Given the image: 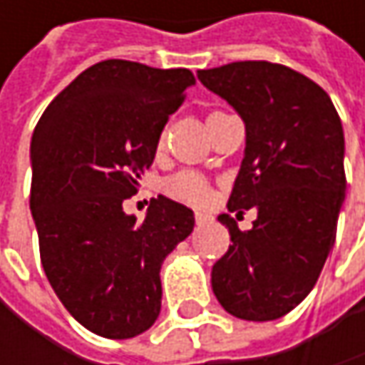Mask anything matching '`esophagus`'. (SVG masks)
<instances>
[{"instance_id": "obj_1", "label": "esophagus", "mask_w": 365, "mask_h": 365, "mask_svg": "<svg viewBox=\"0 0 365 365\" xmlns=\"http://www.w3.org/2000/svg\"><path fill=\"white\" fill-rule=\"evenodd\" d=\"M209 222V215H205V213H196V226H205Z\"/></svg>"}]
</instances>
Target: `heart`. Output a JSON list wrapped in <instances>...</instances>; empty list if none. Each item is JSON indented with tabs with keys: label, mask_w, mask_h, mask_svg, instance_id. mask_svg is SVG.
Listing matches in <instances>:
<instances>
[{
	"label": "heart",
	"mask_w": 365,
	"mask_h": 365,
	"mask_svg": "<svg viewBox=\"0 0 365 365\" xmlns=\"http://www.w3.org/2000/svg\"><path fill=\"white\" fill-rule=\"evenodd\" d=\"M165 137L160 139L158 145H163ZM165 192L175 198V200H182L187 205H194V207H202L211 200V187L209 183L205 182L198 173H192V171H182L173 178H169L165 183Z\"/></svg>",
	"instance_id": "heart-1"
}]
</instances>
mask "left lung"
<instances>
[{
    "label": "left lung",
    "instance_id": "8db88e82",
    "mask_svg": "<svg viewBox=\"0 0 365 365\" xmlns=\"http://www.w3.org/2000/svg\"><path fill=\"white\" fill-rule=\"evenodd\" d=\"M198 80L245 122V156L228 211L254 207L252 230L217 220L232 245L211 270L217 302L245 322H272L313 289L344 202V133L328 93L268 61L200 69Z\"/></svg>",
    "mask_w": 365,
    "mask_h": 365
}]
</instances>
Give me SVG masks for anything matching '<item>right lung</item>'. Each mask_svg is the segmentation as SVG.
<instances>
[{"label": "right lung", "instance_id": "right-lung-1", "mask_svg": "<svg viewBox=\"0 0 365 365\" xmlns=\"http://www.w3.org/2000/svg\"><path fill=\"white\" fill-rule=\"evenodd\" d=\"M194 84L190 69L101 61L54 97L34 130L29 202L41 266L63 307L99 336L152 328L160 266L194 228L192 209L167 196L143 222L122 209Z\"/></svg>", "mask_w": 365, "mask_h": 365}]
</instances>
